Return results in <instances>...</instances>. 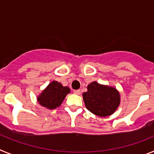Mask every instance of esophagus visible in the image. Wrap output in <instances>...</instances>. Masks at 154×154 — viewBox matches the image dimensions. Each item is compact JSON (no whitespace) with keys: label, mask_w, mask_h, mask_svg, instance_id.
<instances>
[{"label":"esophagus","mask_w":154,"mask_h":154,"mask_svg":"<svg viewBox=\"0 0 154 154\" xmlns=\"http://www.w3.org/2000/svg\"><path fill=\"white\" fill-rule=\"evenodd\" d=\"M74 93L76 94V95H80L81 94V91L79 89H76V90H74Z\"/></svg>","instance_id":"34e87169"}]
</instances>
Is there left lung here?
Listing matches in <instances>:
<instances>
[{
	"instance_id": "obj_1",
	"label": "left lung",
	"mask_w": 154,
	"mask_h": 154,
	"mask_svg": "<svg viewBox=\"0 0 154 154\" xmlns=\"http://www.w3.org/2000/svg\"><path fill=\"white\" fill-rule=\"evenodd\" d=\"M82 94L87 109L99 116H107L115 112L120 103L119 93L112 87L100 85L93 82Z\"/></svg>"
}]
</instances>
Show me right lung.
Instances as JSON below:
<instances>
[{
  "instance_id": "right-lung-1",
  "label": "right lung",
  "mask_w": 154,
  "mask_h": 154,
  "mask_svg": "<svg viewBox=\"0 0 154 154\" xmlns=\"http://www.w3.org/2000/svg\"><path fill=\"white\" fill-rule=\"evenodd\" d=\"M69 92L70 89L69 87L62 86L60 82L53 81L38 97V101L42 106L54 109L62 104L66 95Z\"/></svg>"
}]
</instances>
